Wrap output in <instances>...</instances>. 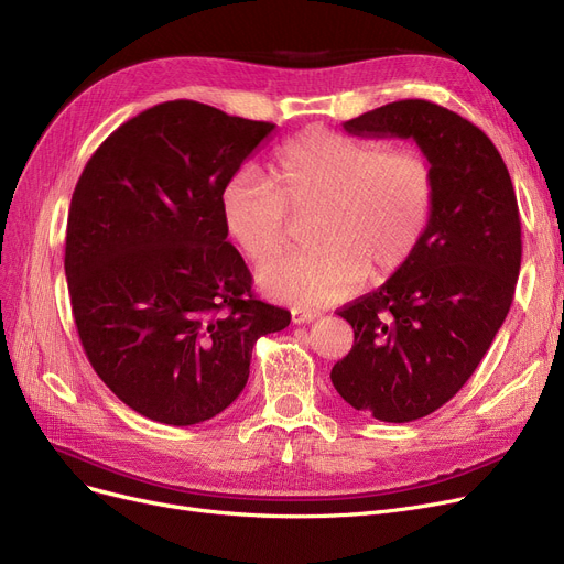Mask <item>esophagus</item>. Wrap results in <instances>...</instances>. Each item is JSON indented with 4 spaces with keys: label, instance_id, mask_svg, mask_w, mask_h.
Returning a JSON list of instances; mask_svg holds the SVG:
<instances>
[{
    "label": "esophagus",
    "instance_id": "esophagus-1",
    "mask_svg": "<svg viewBox=\"0 0 564 564\" xmlns=\"http://www.w3.org/2000/svg\"><path fill=\"white\" fill-rule=\"evenodd\" d=\"M317 319V313H311V311H302V308H294L292 311V324H308Z\"/></svg>",
    "mask_w": 564,
    "mask_h": 564
}]
</instances>
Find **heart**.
Masks as SVG:
<instances>
[{"mask_svg":"<svg viewBox=\"0 0 564 564\" xmlns=\"http://www.w3.org/2000/svg\"><path fill=\"white\" fill-rule=\"evenodd\" d=\"M436 198L432 162L416 148H391L308 128L276 153L270 183L237 171L219 192L221 224L251 260L286 239V213L315 209L312 249L258 267L256 281L274 302L319 308L347 300L366 276L402 272L427 232Z\"/></svg>","mask_w":564,"mask_h":564,"instance_id":"obj_1","label":"heart"}]
</instances>
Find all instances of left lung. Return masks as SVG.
Masks as SVG:
<instances>
[{
  "mask_svg": "<svg viewBox=\"0 0 564 564\" xmlns=\"http://www.w3.org/2000/svg\"><path fill=\"white\" fill-rule=\"evenodd\" d=\"M343 128L413 139L434 169V210L419 251L338 311L354 345L332 370L354 409L383 423L419 421L464 387L508 317L521 267L514 187L491 139L441 105L398 100Z\"/></svg>",
  "mask_w": 564,
  "mask_h": 564,
  "instance_id": "obj_1",
  "label": "left lung"
}]
</instances>
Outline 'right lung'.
<instances>
[{
	"label": "right lung",
	"mask_w": 564,
	"mask_h": 564,
	"mask_svg": "<svg viewBox=\"0 0 564 564\" xmlns=\"http://www.w3.org/2000/svg\"><path fill=\"white\" fill-rule=\"evenodd\" d=\"M274 123L171 100L130 118L84 166L66 230L75 327L98 377L164 425L215 419L290 313L253 297L219 192Z\"/></svg>",
	"instance_id": "right-lung-1"
}]
</instances>
